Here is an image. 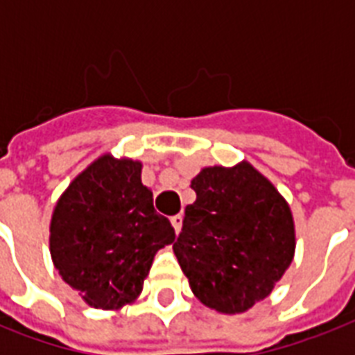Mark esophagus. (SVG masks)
I'll return each mask as SVG.
<instances>
[{"label":"esophagus","instance_id":"34e87169","mask_svg":"<svg viewBox=\"0 0 355 355\" xmlns=\"http://www.w3.org/2000/svg\"><path fill=\"white\" fill-rule=\"evenodd\" d=\"M171 225L175 228V232H180V228H182V216L178 214V216H173L171 217Z\"/></svg>","mask_w":355,"mask_h":355}]
</instances>
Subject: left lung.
Instances as JSON below:
<instances>
[{
	"mask_svg": "<svg viewBox=\"0 0 355 355\" xmlns=\"http://www.w3.org/2000/svg\"><path fill=\"white\" fill-rule=\"evenodd\" d=\"M182 232L173 243L200 302L243 313L269 297L295 256V223L286 199L248 162L205 167L191 180Z\"/></svg>",
	"mask_w": 355,
	"mask_h": 355,
	"instance_id": "8db88e82",
	"label": "left lung"
}]
</instances>
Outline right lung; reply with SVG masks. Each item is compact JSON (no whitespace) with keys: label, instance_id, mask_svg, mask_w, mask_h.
<instances>
[{"label":"right lung","instance_id":"1","mask_svg":"<svg viewBox=\"0 0 355 355\" xmlns=\"http://www.w3.org/2000/svg\"><path fill=\"white\" fill-rule=\"evenodd\" d=\"M58 275L97 309H119L144 289L155 254L175 241L141 184V164L103 155L58 199L49 228Z\"/></svg>","mask_w":355,"mask_h":355}]
</instances>
